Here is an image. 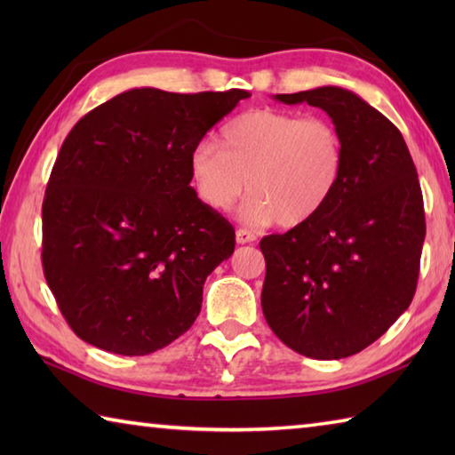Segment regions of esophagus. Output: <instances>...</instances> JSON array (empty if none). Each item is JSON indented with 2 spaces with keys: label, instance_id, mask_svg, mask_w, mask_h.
<instances>
[{
  "label": "esophagus",
  "instance_id": "obj_1",
  "mask_svg": "<svg viewBox=\"0 0 455 455\" xmlns=\"http://www.w3.org/2000/svg\"><path fill=\"white\" fill-rule=\"evenodd\" d=\"M252 241H255V235H252L251 230H246V228L236 230V243L238 244H246V243H252Z\"/></svg>",
  "mask_w": 455,
  "mask_h": 455
}]
</instances>
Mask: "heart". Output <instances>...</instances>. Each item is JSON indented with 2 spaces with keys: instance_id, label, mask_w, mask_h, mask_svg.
I'll return each mask as SVG.
<instances>
[{
  "instance_id": "1",
  "label": "heart",
  "mask_w": 455,
  "mask_h": 455,
  "mask_svg": "<svg viewBox=\"0 0 455 455\" xmlns=\"http://www.w3.org/2000/svg\"><path fill=\"white\" fill-rule=\"evenodd\" d=\"M188 171L198 198L212 211L233 209L249 182L251 219L301 227L333 198L345 142L327 118L259 108L228 122L220 150L198 144Z\"/></svg>"
}]
</instances>
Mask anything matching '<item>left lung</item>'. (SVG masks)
Here are the masks:
<instances>
[{
  "label": "left lung",
  "instance_id": "1",
  "mask_svg": "<svg viewBox=\"0 0 455 455\" xmlns=\"http://www.w3.org/2000/svg\"><path fill=\"white\" fill-rule=\"evenodd\" d=\"M275 100L329 114L345 142V171L321 214L260 241L265 319L305 357L355 355L415 295L426 238L418 171L402 132L349 90L323 86Z\"/></svg>",
  "mask_w": 455,
  "mask_h": 455
}]
</instances>
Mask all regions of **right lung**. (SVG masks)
<instances>
[{"mask_svg": "<svg viewBox=\"0 0 455 455\" xmlns=\"http://www.w3.org/2000/svg\"><path fill=\"white\" fill-rule=\"evenodd\" d=\"M249 96L134 88L70 130L45 188L42 265L86 343L148 355L192 327L235 228L190 187V154Z\"/></svg>", "mask_w": 455, "mask_h": 455, "instance_id": "right-lung-1", "label": "right lung"}]
</instances>
